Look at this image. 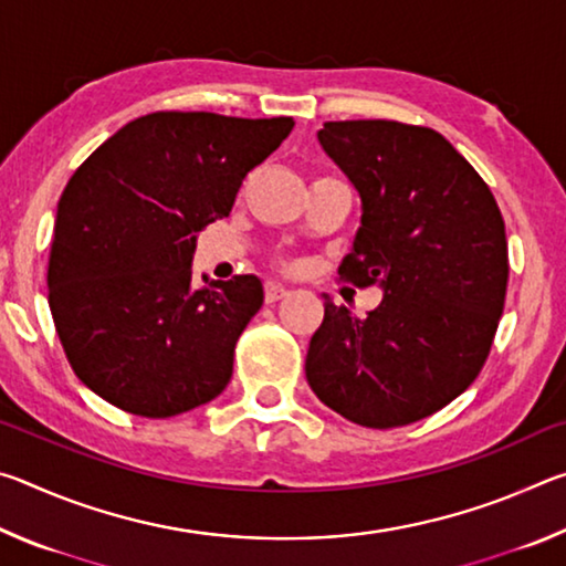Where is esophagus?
Here are the masks:
<instances>
[{"instance_id":"esophagus-1","label":"esophagus","mask_w":566,"mask_h":566,"mask_svg":"<svg viewBox=\"0 0 566 566\" xmlns=\"http://www.w3.org/2000/svg\"><path fill=\"white\" fill-rule=\"evenodd\" d=\"M284 296H290V290H286V286L276 284V282H266V286H264V300H266V304L280 302V300H284Z\"/></svg>"}]
</instances>
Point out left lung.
Returning <instances> with one entry per match:
<instances>
[{
  "mask_svg": "<svg viewBox=\"0 0 566 566\" xmlns=\"http://www.w3.org/2000/svg\"><path fill=\"white\" fill-rule=\"evenodd\" d=\"M317 139L361 199L339 274L385 296L361 319L324 296L306 381L354 424L405 427L447 407L484 367L510 280L504 219L434 129L324 122Z\"/></svg>",
  "mask_w": 566,
  "mask_h": 566,
  "instance_id": "obj_1",
  "label": "left lung"
}]
</instances>
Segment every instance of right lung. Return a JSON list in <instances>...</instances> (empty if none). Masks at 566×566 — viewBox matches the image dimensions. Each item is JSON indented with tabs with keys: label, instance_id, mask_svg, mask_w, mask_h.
<instances>
[{
	"label": "right lung",
	"instance_id": "add662e5",
	"mask_svg": "<svg viewBox=\"0 0 566 566\" xmlns=\"http://www.w3.org/2000/svg\"><path fill=\"white\" fill-rule=\"evenodd\" d=\"M292 117L155 112L92 151L56 205L50 310L74 375L129 415L167 419L224 391L262 282L191 280L197 234L229 217L242 179Z\"/></svg>",
	"mask_w": 566,
	"mask_h": 566
}]
</instances>
